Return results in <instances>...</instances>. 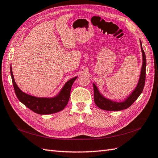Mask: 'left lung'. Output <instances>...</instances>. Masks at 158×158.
<instances>
[{
    "mask_svg": "<svg viewBox=\"0 0 158 158\" xmlns=\"http://www.w3.org/2000/svg\"><path fill=\"white\" fill-rule=\"evenodd\" d=\"M140 43V48H141L142 56H143V65L141 70H140V78L139 80L138 84H137L135 89L133 90V92L127 97L126 99H124L122 102H115L108 99L104 97L102 94H100L99 90L96 85L93 83L94 86V99L96 103V106L99 107L100 109L105 110H110V111H116V110H121L127 109L132 104L135 102V100L139 98V96L142 93L144 86L145 83V75H146V56L145 53L142 47L141 41Z\"/></svg>",
    "mask_w": 158,
    "mask_h": 158,
    "instance_id": "left-lung-1",
    "label": "left lung"
}]
</instances>
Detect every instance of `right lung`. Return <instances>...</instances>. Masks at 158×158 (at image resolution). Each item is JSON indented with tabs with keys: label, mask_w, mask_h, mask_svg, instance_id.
<instances>
[{
	"label": "right lung",
	"mask_w": 158,
	"mask_h": 158,
	"mask_svg": "<svg viewBox=\"0 0 158 158\" xmlns=\"http://www.w3.org/2000/svg\"><path fill=\"white\" fill-rule=\"evenodd\" d=\"M10 72H11L13 88H14L15 94L18 100L26 107L32 110L33 112L40 114V115L55 113L64 109L69 100L72 85L77 78V77H75L69 80L63 86L58 94L56 96L52 98H39V97H35L23 92L19 88L15 81L11 65Z\"/></svg>",
	"instance_id": "right-lung-1"
}]
</instances>
